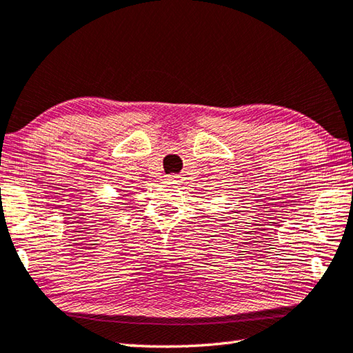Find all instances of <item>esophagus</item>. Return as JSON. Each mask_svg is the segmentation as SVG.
<instances>
[{
	"mask_svg": "<svg viewBox=\"0 0 353 353\" xmlns=\"http://www.w3.org/2000/svg\"><path fill=\"white\" fill-rule=\"evenodd\" d=\"M179 179H181V176L179 174H168L167 176V181H170V182H179Z\"/></svg>",
	"mask_w": 353,
	"mask_h": 353,
	"instance_id": "esophagus-1",
	"label": "esophagus"
}]
</instances>
